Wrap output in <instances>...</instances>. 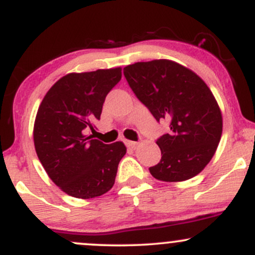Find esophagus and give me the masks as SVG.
<instances>
[{
    "mask_svg": "<svg viewBox=\"0 0 255 255\" xmlns=\"http://www.w3.org/2000/svg\"><path fill=\"white\" fill-rule=\"evenodd\" d=\"M137 144H139V142L130 141V140H127V141H126V145H127L128 147H130V148H135L136 146H137Z\"/></svg>",
    "mask_w": 255,
    "mask_h": 255,
    "instance_id": "1",
    "label": "esophagus"
}]
</instances>
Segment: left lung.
Instances as JSON below:
<instances>
[{"label":"left lung","mask_w":255,"mask_h":255,"mask_svg":"<svg viewBox=\"0 0 255 255\" xmlns=\"http://www.w3.org/2000/svg\"><path fill=\"white\" fill-rule=\"evenodd\" d=\"M124 74L153 118L169 122V131L157 140L162 159L150 168L152 176L164 182L197 176L212 159L223 129L221 109L209 86L171 60L129 64Z\"/></svg>","instance_id":"left-lung-1"}]
</instances>
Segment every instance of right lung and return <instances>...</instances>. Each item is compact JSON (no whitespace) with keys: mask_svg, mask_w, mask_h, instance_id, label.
Masks as SVG:
<instances>
[{"mask_svg":"<svg viewBox=\"0 0 255 255\" xmlns=\"http://www.w3.org/2000/svg\"><path fill=\"white\" fill-rule=\"evenodd\" d=\"M122 68L69 73L44 96L33 127L37 156L48 176L71 197L103 195L115 183L122 141L107 145L85 130H95L108 93L121 80Z\"/></svg>","mask_w":255,"mask_h":255,"instance_id":"1","label":"right lung"}]
</instances>
